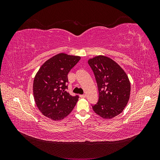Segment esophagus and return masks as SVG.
Returning a JSON list of instances; mask_svg holds the SVG:
<instances>
[{"label": "esophagus", "mask_w": 160, "mask_h": 160, "mask_svg": "<svg viewBox=\"0 0 160 160\" xmlns=\"http://www.w3.org/2000/svg\"><path fill=\"white\" fill-rule=\"evenodd\" d=\"M79 96H80V98H86V95H85V94H83V95H80Z\"/></svg>", "instance_id": "obj_1"}]
</instances>
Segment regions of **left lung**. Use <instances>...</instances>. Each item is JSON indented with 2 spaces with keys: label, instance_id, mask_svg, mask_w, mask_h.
Returning a JSON list of instances; mask_svg holds the SVG:
<instances>
[{
  "label": "left lung",
  "instance_id": "1",
  "mask_svg": "<svg viewBox=\"0 0 160 160\" xmlns=\"http://www.w3.org/2000/svg\"><path fill=\"white\" fill-rule=\"evenodd\" d=\"M98 84L99 100L92 105L95 113L111 119L122 112L130 96L128 77L117 62L108 57H95L88 61Z\"/></svg>",
  "mask_w": 160,
  "mask_h": 160
}]
</instances>
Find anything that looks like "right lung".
Wrapping results in <instances>:
<instances>
[{"label":"right lung","mask_w":160,"mask_h":160,"mask_svg":"<svg viewBox=\"0 0 160 160\" xmlns=\"http://www.w3.org/2000/svg\"><path fill=\"white\" fill-rule=\"evenodd\" d=\"M81 57L59 53L44 62L33 81V95L37 108L45 117L59 121L73 109L78 95L67 93L69 72Z\"/></svg>","instance_id":"add662e5"}]
</instances>
